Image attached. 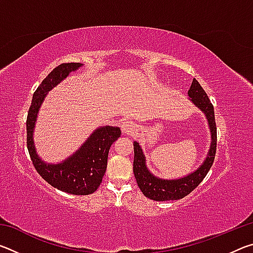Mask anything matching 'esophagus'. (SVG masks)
Here are the masks:
<instances>
[{
    "instance_id": "esophagus-1",
    "label": "esophagus",
    "mask_w": 253,
    "mask_h": 253,
    "mask_svg": "<svg viewBox=\"0 0 253 253\" xmlns=\"http://www.w3.org/2000/svg\"><path fill=\"white\" fill-rule=\"evenodd\" d=\"M134 130H135L134 123L130 122V121L123 122V124H122V131H123V134H125V135L131 134V132L134 131Z\"/></svg>"
}]
</instances>
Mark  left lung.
<instances>
[{
  "label": "left lung",
  "instance_id": "left-lung-1",
  "mask_svg": "<svg viewBox=\"0 0 253 253\" xmlns=\"http://www.w3.org/2000/svg\"><path fill=\"white\" fill-rule=\"evenodd\" d=\"M187 95L190 97L188 98L190 101L196 108L202 111L208 121L210 134H211V144H210L208 155L198 169L185 176L170 179L162 178L154 175L148 169L146 157L144 155L142 146L139 143L134 142V174L136 181L143 194L151 200L163 202V201L183 199L203 181L214 162L216 151V126L213 106L196 79L192 81Z\"/></svg>",
  "mask_w": 253,
  "mask_h": 253
}]
</instances>
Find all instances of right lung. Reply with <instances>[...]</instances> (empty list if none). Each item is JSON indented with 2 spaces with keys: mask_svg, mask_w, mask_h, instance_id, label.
<instances>
[{
  "mask_svg": "<svg viewBox=\"0 0 253 253\" xmlns=\"http://www.w3.org/2000/svg\"><path fill=\"white\" fill-rule=\"evenodd\" d=\"M83 66V63L74 62L62 63L54 68L33 93L27 119V145L37 172L50 185L74 195L91 194L99 187L106 173L110 146L121 137V128L98 127L74 154L60 163L44 162L38 155L33 134L45 96L71 72L77 71Z\"/></svg>",
  "mask_w": 253,
  "mask_h": 253,
  "instance_id": "obj_1",
  "label": "right lung"
}]
</instances>
